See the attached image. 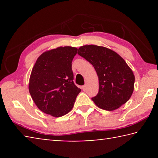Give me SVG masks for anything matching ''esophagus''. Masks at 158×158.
I'll use <instances>...</instances> for the list:
<instances>
[{"label": "esophagus", "mask_w": 158, "mask_h": 158, "mask_svg": "<svg viewBox=\"0 0 158 158\" xmlns=\"http://www.w3.org/2000/svg\"><path fill=\"white\" fill-rule=\"evenodd\" d=\"M81 88H82V90H84V91H85V90H86V85H83V86H82Z\"/></svg>", "instance_id": "1"}]
</instances>
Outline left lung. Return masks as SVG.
Here are the masks:
<instances>
[{
    "label": "left lung",
    "mask_w": 158,
    "mask_h": 158,
    "mask_svg": "<svg viewBox=\"0 0 158 158\" xmlns=\"http://www.w3.org/2000/svg\"><path fill=\"white\" fill-rule=\"evenodd\" d=\"M78 54L94 67L99 79V92L92 100L106 111L118 109L130 100L135 84L132 69L121 56L97 45L80 47Z\"/></svg>",
    "instance_id": "obj_1"
}]
</instances>
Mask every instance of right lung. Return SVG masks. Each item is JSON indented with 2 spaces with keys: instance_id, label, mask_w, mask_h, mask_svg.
<instances>
[{
  "instance_id": "right-lung-1",
  "label": "right lung",
  "mask_w": 158,
  "mask_h": 158,
  "mask_svg": "<svg viewBox=\"0 0 158 158\" xmlns=\"http://www.w3.org/2000/svg\"><path fill=\"white\" fill-rule=\"evenodd\" d=\"M76 47H59L40 56L32 69L28 89L35 104L44 113L60 117L73 108L81 92L74 84L72 62Z\"/></svg>"
}]
</instances>
